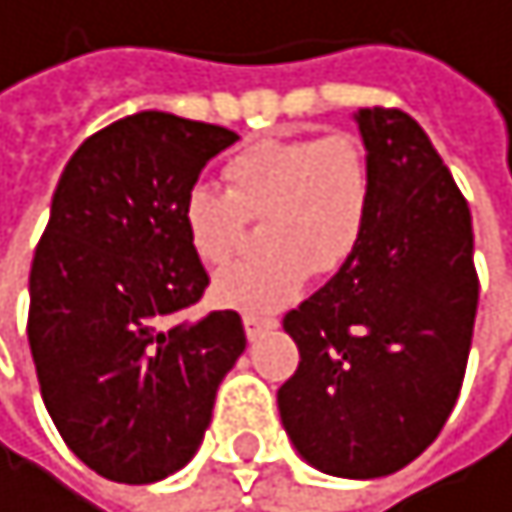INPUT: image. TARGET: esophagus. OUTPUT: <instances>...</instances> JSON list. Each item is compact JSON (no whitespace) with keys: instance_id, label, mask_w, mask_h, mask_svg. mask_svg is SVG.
Instances as JSON below:
<instances>
[{"instance_id":"34e87169","label":"esophagus","mask_w":512,"mask_h":512,"mask_svg":"<svg viewBox=\"0 0 512 512\" xmlns=\"http://www.w3.org/2000/svg\"><path fill=\"white\" fill-rule=\"evenodd\" d=\"M242 322H245V334H248V341H258L261 334H267V331H273L279 322H276V316H267V313H245L242 316Z\"/></svg>"}]
</instances>
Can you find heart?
Here are the masks:
<instances>
[{"mask_svg": "<svg viewBox=\"0 0 512 512\" xmlns=\"http://www.w3.org/2000/svg\"><path fill=\"white\" fill-rule=\"evenodd\" d=\"M227 193L196 184L181 202L190 251L208 267L227 264L245 239V221H261V258L214 276L224 307L267 313L298 298L310 270L338 273L362 242L375 181L353 134L264 137L224 165Z\"/></svg>", "mask_w": 512, "mask_h": 512, "instance_id": "b5f03b06", "label": "heart"}]
</instances>
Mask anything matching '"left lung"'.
Listing matches in <instances>:
<instances>
[{
    "label": "left lung",
    "mask_w": 512,
    "mask_h": 512,
    "mask_svg": "<svg viewBox=\"0 0 512 512\" xmlns=\"http://www.w3.org/2000/svg\"><path fill=\"white\" fill-rule=\"evenodd\" d=\"M356 125L371 218L353 258L282 319L301 362L276 399L307 464L378 479L415 461L455 408L479 279L467 199L424 128L384 107Z\"/></svg>",
    "instance_id": "8db88e82"
}]
</instances>
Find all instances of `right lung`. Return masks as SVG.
<instances>
[{"mask_svg": "<svg viewBox=\"0 0 512 512\" xmlns=\"http://www.w3.org/2000/svg\"><path fill=\"white\" fill-rule=\"evenodd\" d=\"M239 134L147 110L73 153L30 270L27 338L48 415L73 455L147 485L202 445L245 350L236 310L178 319L208 285L181 202Z\"/></svg>", "mask_w": 512, "mask_h": 512, "instance_id": "add662e5", "label": "right lung"}]
</instances>
